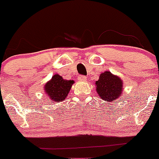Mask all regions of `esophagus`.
<instances>
[{
	"label": "esophagus",
	"instance_id": "1",
	"mask_svg": "<svg viewBox=\"0 0 159 159\" xmlns=\"http://www.w3.org/2000/svg\"><path fill=\"white\" fill-rule=\"evenodd\" d=\"M78 78L80 81H85L87 80V78L84 75H80V76H78Z\"/></svg>",
	"mask_w": 159,
	"mask_h": 159
}]
</instances>
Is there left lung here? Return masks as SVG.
Wrapping results in <instances>:
<instances>
[{"instance_id":"1","label":"left lung","mask_w":159,"mask_h":159,"mask_svg":"<svg viewBox=\"0 0 159 159\" xmlns=\"http://www.w3.org/2000/svg\"><path fill=\"white\" fill-rule=\"evenodd\" d=\"M95 86L99 97L105 102L116 103L115 101L122 94L123 81L108 70L101 74L99 79L95 81Z\"/></svg>"}]
</instances>
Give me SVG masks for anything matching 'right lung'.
I'll return each mask as SVG.
<instances>
[{
	"mask_svg": "<svg viewBox=\"0 0 159 159\" xmlns=\"http://www.w3.org/2000/svg\"><path fill=\"white\" fill-rule=\"evenodd\" d=\"M74 83L73 80L68 81L63 79L59 75H54L44 85V92L52 102H63L68 96Z\"/></svg>",
	"mask_w": 159,
	"mask_h": 159,
	"instance_id": "1",
	"label": "right lung"
}]
</instances>
